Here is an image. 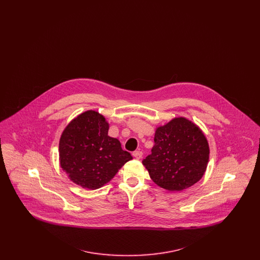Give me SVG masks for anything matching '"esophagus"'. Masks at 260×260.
Masks as SVG:
<instances>
[{
	"label": "esophagus",
	"instance_id": "1",
	"mask_svg": "<svg viewBox=\"0 0 260 260\" xmlns=\"http://www.w3.org/2000/svg\"><path fill=\"white\" fill-rule=\"evenodd\" d=\"M142 155H143V153L141 152V151H135L134 153H133V156L137 159V160H139V159H141L142 158Z\"/></svg>",
	"mask_w": 260,
	"mask_h": 260
}]
</instances>
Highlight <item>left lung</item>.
I'll use <instances>...</instances> for the list:
<instances>
[{
	"label": "left lung",
	"instance_id": "obj_1",
	"mask_svg": "<svg viewBox=\"0 0 260 260\" xmlns=\"http://www.w3.org/2000/svg\"><path fill=\"white\" fill-rule=\"evenodd\" d=\"M155 145L143 161L152 180L170 191L195 184L206 172L210 149L206 136L185 118H175L157 128Z\"/></svg>",
	"mask_w": 260,
	"mask_h": 260
}]
</instances>
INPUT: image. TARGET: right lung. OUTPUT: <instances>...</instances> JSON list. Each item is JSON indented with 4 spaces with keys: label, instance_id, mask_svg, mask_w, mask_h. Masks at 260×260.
I'll use <instances>...</instances> for the list:
<instances>
[{
    "label": "right lung",
    "instance_id": "1",
    "mask_svg": "<svg viewBox=\"0 0 260 260\" xmlns=\"http://www.w3.org/2000/svg\"><path fill=\"white\" fill-rule=\"evenodd\" d=\"M108 129L105 118L90 110L79 115L62 133L60 166L76 184L100 188L133 159L118 139L108 136Z\"/></svg>",
    "mask_w": 260,
    "mask_h": 260
}]
</instances>
